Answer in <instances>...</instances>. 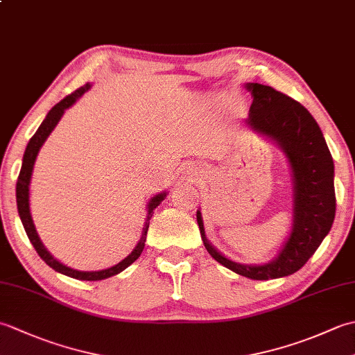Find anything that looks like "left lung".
<instances>
[{
    "label": "left lung",
    "mask_w": 355,
    "mask_h": 355,
    "mask_svg": "<svg viewBox=\"0 0 355 355\" xmlns=\"http://www.w3.org/2000/svg\"><path fill=\"white\" fill-rule=\"evenodd\" d=\"M253 102L248 125L279 143L290 160L294 178L293 232L277 258L263 266H243L209 244L201 214L197 221L202 243L215 261L235 273L267 281L293 275L311 258L328 235L336 216L334 162L320 128L304 105L273 87L247 84Z\"/></svg>",
    "instance_id": "left-lung-1"
}]
</instances>
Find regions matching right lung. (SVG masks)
Returning a JSON list of instances; mask_svg holds the SVG:
<instances>
[{
  "mask_svg": "<svg viewBox=\"0 0 355 355\" xmlns=\"http://www.w3.org/2000/svg\"><path fill=\"white\" fill-rule=\"evenodd\" d=\"M88 88H89V84H85L84 87L78 88L76 92H73L71 94L64 97L61 102L56 103L55 107L50 110L47 117L44 119V122L41 123V126L37 128V131L35 132L33 137L30 139L28 145L26 148L24 157H22V166H21L18 183H17V206H18L19 218L22 221V225H24L30 243H32L36 253L41 256V259L45 261L47 266H50L53 270L59 271V273L74 277V279H80V281H101V279H107L110 276H114V275L120 273V271H123L126 267H130L131 263L141 254L143 248H145V243H146V233H148V229H149V220L154 214L153 210L164 200L166 193L155 195V197L150 200L149 206H148L146 223H145V227H143V233H141V238L139 241L137 247L134 248V252L130 256H128V258H125L122 262H119L117 266H114V267L107 268V270H101V271H78V270H73V268L67 267V266H62L61 262H58L47 250H45V247L42 245L40 236H37L35 224L32 221V215H30V209H28V184H30V178H32L33 164H35V160H36V155H37V153H40V149L42 146V143L45 141V139L49 137L50 132L53 131V128H55L59 120H61L64 111L69 107H71V105L76 102L78 97L84 94Z\"/></svg>",
  "mask_w": 355,
  "mask_h": 355,
  "instance_id": "add662e5",
  "label": "right lung"
}]
</instances>
